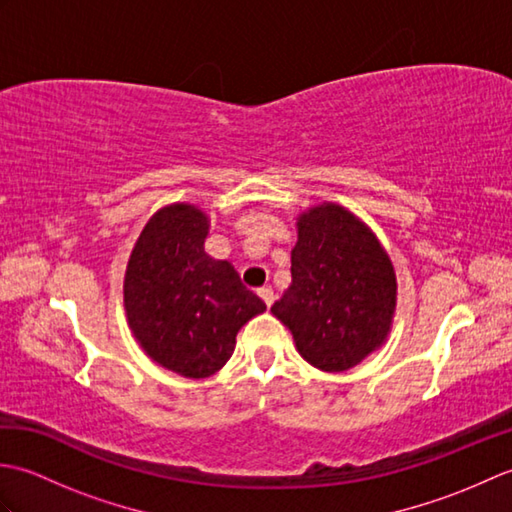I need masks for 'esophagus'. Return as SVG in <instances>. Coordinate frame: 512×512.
<instances>
[{"mask_svg":"<svg viewBox=\"0 0 512 512\" xmlns=\"http://www.w3.org/2000/svg\"><path fill=\"white\" fill-rule=\"evenodd\" d=\"M257 295L264 299V303H266V306H268V308H270V306H273V301H275V292H273V288H268V286H264V288H259V290H257Z\"/></svg>","mask_w":512,"mask_h":512,"instance_id":"1","label":"esophagus"}]
</instances>
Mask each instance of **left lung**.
Listing matches in <instances>:
<instances>
[{
    "mask_svg": "<svg viewBox=\"0 0 512 512\" xmlns=\"http://www.w3.org/2000/svg\"><path fill=\"white\" fill-rule=\"evenodd\" d=\"M292 284L270 312L299 354L323 372H345L383 345L396 310V275L369 228L339 204L297 222Z\"/></svg>",
    "mask_w": 512,
    "mask_h": 512,
    "instance_id": "8db88e82",
    "label": "left lung"
}]
</instances>
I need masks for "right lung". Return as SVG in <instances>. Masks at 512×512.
<instances>
[{"instance_id":"1","label":"right lung","mask_w":512,"mask_h":512,"mask_svg":"<svg viewBox=\"0 0 512 512\" xmlns=\"http://www.w3.org/2000/svg\"><path fill=\"white\" fill-rule=\"evenodd\" d=\"M206 233L200 209L165 206L140 233L125 273L129 328L149 358L187 378L215 374L239 328L266 310L231 264L204 253Z\"/></svg>"}]
</instances>
